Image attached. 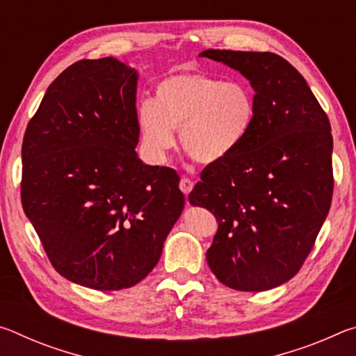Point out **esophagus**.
<instances>
[{"label":"esophagus","mask_w":356,"mask_h":356,"mask_svg":"<svg viewBox=\"0 0 356 356\" xmlns=\"http://www.w3.org/2000/svg\"><path fill=\"white\" fill-rule=\"evenodd\" d=\"M193 180L191 179H188V177H182L180 179V184H179V186H180V190H182V193L184 195L186 196L188 195V193L193 190Z\"/></svg>","instance_id":"obj_1"}]
</instances>
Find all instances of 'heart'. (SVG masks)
<instances>
[{
    "label": "heart",
    "mask_w": 356,
    "mask_h": 356,
    "mask_svg": "<svg viewBox=\"0 0 356 356\" xmlns=\"http://www.w3.org/2000/svg\"><path fill=\"white\" fill-rule=\"evenodd\" d=\"M254 118L256 100L248 86L197 70L168 75L156 84L155 100L138 108L143 144L160 163L174 146V129L193 160L218 163L242 146Z\"/></svg>",
    "instance_id": "obj_1"
}]
</instances>
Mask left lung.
Returning <instances> with one entry per match:
<instances>
[{
    "label": "left lung",
    "mask_w": 356,
    "mask_h": 356,
    "mask_svg": "<svg viewBox=\"0 0 356 356\" xmlns=\"http://www.w3.org/2000/svg\"><path fill=\"white\" fill-rule=\"evenodd\" d=\"M254 89L256 118L236 152L207 165L188 200L215 215L206 252L222 284L262 292L293 278L314 246L333 196V136L300 72L265 51L206 50Z\"/></svg>",
    "instance_id": "1"
}]
</instances>
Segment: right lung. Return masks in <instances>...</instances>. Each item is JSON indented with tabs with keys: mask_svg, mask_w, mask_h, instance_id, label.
<instances>
[{
	"mask_svg": "<svg viewBox=\"0 0 356 356\" xmlns=\"http://www.w3.org/2000/svg\"><path fill=\"white\" fill-rule=\"evenodd\" d=\"M136 86L116 58L76 61L23 138V210L56 272L95 291L146 278L185 204L177 172L136 154Z\"/></svg>",
	"mask_w": 356,
	"mask_h": 356,
	"instance_id": "1",
	"label": "right lung"
}]
</instances>
